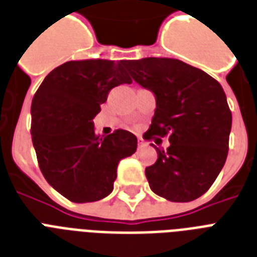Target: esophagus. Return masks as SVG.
Instances as JSON below:
<instances>
[{
	"mask_svg": "<svg viewBox=\"0 0 257 257\" xmlns=\"http://www.w3.org/2000/svg\"><path fill=\"white\" fill-rule=\"evenodd\" d=\"M137 145H139V148H144V147H147V143H145L141 137H139V141H137Z\"/></svg>",
	"mask_w": 257,
	"mask_h": 257,
	"instance_id": "obj_1",
	"label": "esophagus"
}]
</instances>
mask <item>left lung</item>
<instances>
[{
	"label": "left lung",
	"instance_id": "8db88e82",
	"mask_svg": "<svg viewBox=\"0 0 257 257\" xmlns=\"http://www.w3.org/2000/svg\"><path fill=\"white\" fill-rule=\"evenodd\" d=\"M135 81L149 89L156 109L145 139L169 135L167 151L145 169L156 195L188 203L209 189L228 155L232 113L223 88L209 74L173 58L128 61Z\"/></svg>",
	"mask_w": 257,
	"mask_h": 257
}]
</instances>
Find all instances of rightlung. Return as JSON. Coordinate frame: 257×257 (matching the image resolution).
<instances>
[{
	"mask_svg": "<svg viewBox=\"0 0 257 257\" xmlns=\"http://www.w3.org/2000/svg\"><path fill=\"white\" fill-rule=\"evenodd\" d=\"M126 61H68L42 81L32 101V141L46 181L73 203H92L113 191L117 165L137 149V137L118 129L100 139L93 118L109 90L131 84Z\"/></svg>",
	"mask_w": 257,
	"mask_h": 257,
	"instance_id": "obj_1",
	"label": "right lung"
}]
</instances>
